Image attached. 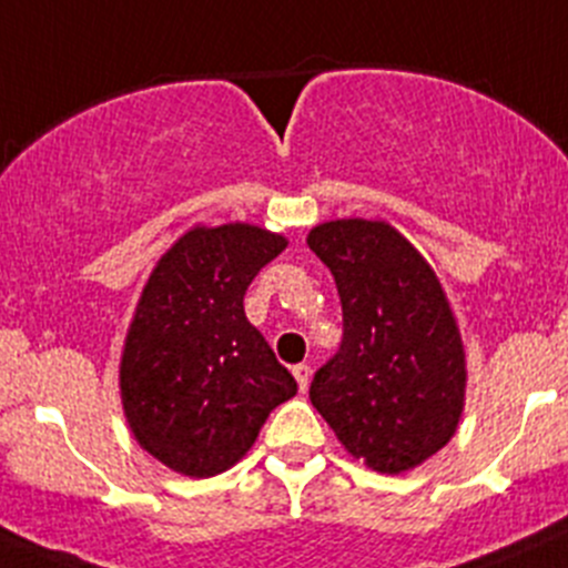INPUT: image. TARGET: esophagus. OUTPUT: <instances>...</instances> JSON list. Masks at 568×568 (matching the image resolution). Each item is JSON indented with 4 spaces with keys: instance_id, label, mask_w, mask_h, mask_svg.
Listing matches in <instances>:
<instances>
[{
    "instance_id": "obj_1",
    "label": "esophagus",
    "mask_w": 568,
    "mask_h": 568,
    "mask_svg": "<svg viewBox=\"0 0 568 568\" xmlns=\"http://www.w3.org/2000/svg\"><path fill=\"white\" fill-rule=\"evenodd\" d=\"M294 377H296V383H300V390L305 394L307 383H311V366H307V363H296Z\"/></svg>"
}]
</instances>
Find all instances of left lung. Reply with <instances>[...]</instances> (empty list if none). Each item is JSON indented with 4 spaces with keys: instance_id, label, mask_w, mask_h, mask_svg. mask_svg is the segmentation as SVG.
Here are the masks:
<instances>
[{
    "instance_id": "obj_1",
    "label": "left lung",
    "mask_w": 568,
    "mask_h": 568,
    "mask_svg": "<svg viewBox=\"0 0 568 568\" xmlns=\"http://www.w3.org/2000/svg\"><path fill=\"white\" fill-rule=\"evenodd\" d=\"M344 313L341 346L311 383V402L374 471L399 475L453 438L466 361L436 272L385 222L318 224L307 235Z\"/></svg>"
}]
</instances>
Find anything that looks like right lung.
<instances>
[{
    "instance_id": "add662e5",
    "label": "right lung",
    "mask_w": 568,
    "mask_h": 568,
    "mask_svg": "<svg viewBox=\"0 0 568 568\" xmlns=\"http://www.w3.org/2000/svg\"><path fill=\"white\" fill-rule=\"evenodd\" d=\"M285 250L252 224L196 227L152 272L121 357L132 436L169 469L213 477L255 444L296 379L244 313V294Z\"/></svg>"
}]
</instances>
